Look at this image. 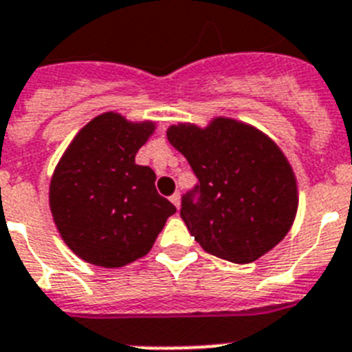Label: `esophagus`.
I'll use <instances>...</instances> for the list:
<instances>
[{"label": "esophagus", "instance_id": "esophagus-1", "mask_svg": "<svg viewBox=\"0 0 352 352\" xmlns=\"http://www.w3.org/2000/svg\"><path fill=\"white\" fill-rule=\"evenodd\" d=\"M170 203H173L176 208H179V203H182V196H179V192H174L173 196H170Z\"/></svg>", "mask_w": 352, "mask_h": 352}]
</instances>
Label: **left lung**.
<instances>
[{
  "mask_svg": "<svg viewBox=\"0 0 352 352\" xmlns=\"http://www.w3.org/2000/svg\"><path fill=\"white\" fill-rule=\"evenodd\" d=\"M167 139L196 174L179 215L206 253L251 263L278 245L297 212L292 167L270 139L233 119L170 126Z\"/></svg>",
  "mask_w": 352,
  "mask_h": 352,
  "instance_id": "left-lung-1",
  "label": "left lung"
}]
</instances>
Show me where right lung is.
<instances>
[{
    "instance_id": "1",
    "label": "right lung",
    "mask_w": 352,
    "mask_h": 352,
    "mask_svg": "<svg viewBox=\"0 0 352 352\" xmlns=\"http://www.w3.org/2000/svg\"><path fill=\"white\" fill-rule=\"evenodd\" d=\"M153 122L119 113L96 117L56 165L50 206L65 244L92 265L122 267L149 253L176 206L155 187L156 174L135 164Z\"/></svg>"
}]
</instances>
